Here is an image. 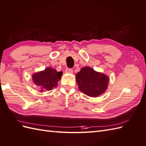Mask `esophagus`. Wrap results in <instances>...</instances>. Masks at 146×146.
Returning a JSON list of instances; mask_svg holds the SVG:
<instances>
[{"instance_id":"1","label":"esophagus","mask_w":146,"mask_h":146,"mask_svg":"<svg viewBox=\"0 0 146 146\" xmlns=\"http://www.w3.org/2000/svg\"><path fill=\"white\" fill-rule=\"evenodd\" d=\"M66 72L68 73V74H72L73 73V70L72 69H69L67 68L66 69Z\"/></svg>"}]
</instances>
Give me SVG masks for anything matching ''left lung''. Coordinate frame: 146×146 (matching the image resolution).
I'll list each match as a JSON object with an SVG mask.
<instances>
[{"label": "left lung", "mask_w": 146, "mask_h": 146, "mask_svg": "<svg viewBox=\"0 0 146 146\" xmlns=\"http://www.w3.org/2000/svg\"><path fill=\"white\" fill-rule=\"evenodd\" d=\"M79 90L89 97H98L107 89L109 78L105 74L96 72L90 67H84L76 74Z\"/></svg>", "instance_id": "obj_1"}]
</instances>
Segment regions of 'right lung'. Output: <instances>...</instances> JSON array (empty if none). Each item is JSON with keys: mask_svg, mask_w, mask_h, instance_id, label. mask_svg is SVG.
Wrapping results in <instances>:
<instances>
[{"mask_svg": "<svg viewBox=\"0 0 146 146\" xmlns=\"http://www.w3.org/2000/svg\"><path fill=\"white\" fill-rule=\"evenodd\" d=\"M62 75V72H57L56 69L48 67L44 70L33 74L32 79L36 85L41 87L40 92H43L51 90L56 87Z\"/></svg>", "mask_w": 146, "mask_h": 146, "instance_id": "right-lung-1", "label": "right lung"}]
</instances>
